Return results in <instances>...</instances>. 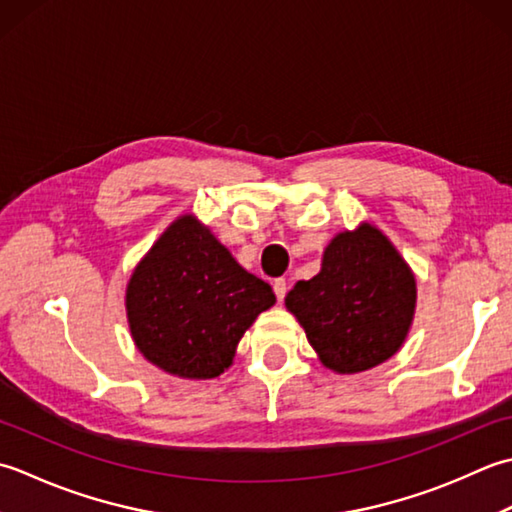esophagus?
Wrapping results in <instances>:
<instances>
[{
    "mask_svg": "<svg viewBox=\"0 0 512 512\" xmlns=\"http://www.w3.org/2000/svg\"><path fill=\"white\" fill-rule=\"evenodd\" d=\"M274 294L278 298V302H283L287 296V280L285 278H276L274 280Z\"/></svg>",
    "mask_w": 512,
    "mask_h": 512,
    "instance_id": "obj_1",
    "label": "esophagus"
}]
</instances>
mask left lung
Returning a JSON list of instances; mask_svg holds the SVG:
<instances>
[{
    "label": "left lung",
    "instance_id": "left-lung-1",
    "mask_svg": "<svg viewBox=\"0 0 512 512\" xmlns=\"http://www.w3.org/2000/svg\"><path fill=\"white\" fill-rule=\"evenodd\" d=\"M415 276L378 227L340 232L311 280H298L285 305L320 362L360 373L398 353L415 314Z\"/></svg>",
    "mask_w": 512,
    "mask_h": 512
}]
</instances>
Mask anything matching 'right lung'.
Segmentation results:
<instances>
[{"mask_svg":"<svg viewBox=\"0 0 512 512\" xmlns=\"http://www.w3.org/2000/svg\"><path fill=\"white\" fill-rule=\"evenodd\" d=\"M276 302L214 234L185 214L165 229L125 289L132 340L165 373L187 380L221 375L238 340Z\"/></svg>","mask_w":512,"mask_h":512,"instance_id":"add662e5","label":"right lung"}]
</instances>
